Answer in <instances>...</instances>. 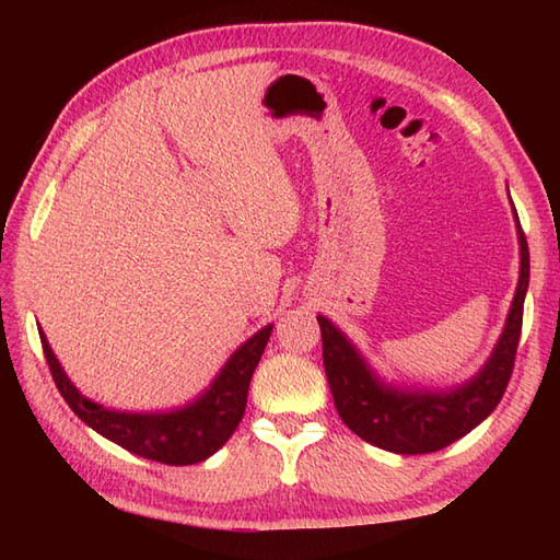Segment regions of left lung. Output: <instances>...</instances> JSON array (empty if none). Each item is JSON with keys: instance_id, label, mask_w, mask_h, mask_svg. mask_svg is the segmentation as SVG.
<instances>
[{"instance_id": "obj_1", "label": "left lung", "mask_w": 560, "mask_h": 560, "mask_svg": "<svg viewBox=\"0 0 560 560\" xmlns=\"http://www.w3.org/2000/svg\"><path fill=\"white\" fill-rule=\"evenodd\" d=\"M516 226L521 241V278L510 319H506L493 358L481 374L455 393L413 395L383 387L371 376V371L346 341V336L327 317H317L322 358H325V374L336 411L364 442L404 455L434 453L457 442L493 413L514 371L523 325V299L530 278L528 243H525L521 224Z\"/></svg>"}]
</instances>
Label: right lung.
I'll return each instance as SVG.
<instances>
[{
    "label": "right lung",
    "mask_w": 560,
    "mask_h": 560,
    "mask_svg": "<svg viewBox=\"0 0 560 560\" xmlns=\"http://www.w3.org/2000/svg\"><path fill=\"white\" fill-rule=\"evenodd\" d=\"M270 331H273V325L264 327L245 346L235 350L233 358L222 369V374L217 376L212 387L198 401L182 411L144 416L107 411L103 406L81 397L79 389L62 374L44 334H39V338L56 387L60 389L65 401L70 404V409L89 428L107 436L109 442L121 448L147 457V460H156L163 465H196L222 448L243 420L249 381L261 360Z\"/></svg>",
    "instance_id": "obj_1"
}]
</instances>
